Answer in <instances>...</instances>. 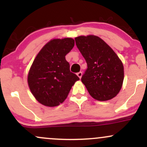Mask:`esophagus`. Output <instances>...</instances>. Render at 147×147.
Listing matches in <instances>:
<instances>
[{"label": "esophagus", "mask_w": 147, "mask_h": 147, "mask_svg": "<svg viewBox=\"0 0 147 147\" xmlns=\"http://www.w3.org/2000/svg\"><path fill=\"white\" fill-rule=\"evenodd\" d=\"M77 75L78 76L79 79H81V78H82V72H77Z\"/></svg>", "instance_id": "1"}]
</instances>
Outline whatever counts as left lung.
Segmentation results:
<instances>
[{
	"label": "left lung",
	"mask_w": 147,
	"mask_h": 147,
	"mask_svg": "<svg viewBox=\"0 0 147 147\" xmlns=\"http://www.w3.org/2000/svg\"><path fill=\"white\" fill-rule=\"evenodd\" d=\"M76 45L87 63L82 82L94 99H111L119 93L124 80L122 62L113 49L94 35L75 38Z\"/></svg>",
	"instance_id": "left-lung-1"
}]
</instances>
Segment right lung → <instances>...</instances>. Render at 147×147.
I'll list each match as a JSON object with an SVG mask.
<instances>
[{
	"mask_svg": "<svg viewBox=\"0 0 147 147\" xmlns=\"http://www.w3.org/2000/svg\"><path fill=\"white\" fill-rule=\"evenodd\" d=\"M75 45L72 38L52 39L40 50L30 69L28 82L32 95L50 107L63 103L79 78L70 70L65 55Z\"/></svg>",
	"mask_w": 147,
	"mask_h": 147,
	"instance_id": "1",
	"label": "right lung"
}]
</instances>
